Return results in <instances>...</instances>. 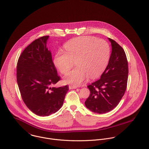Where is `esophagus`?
I'll list each match as a JSON object with an SVG mask.
<instances>
[{"label": "esophagus", "instance_id": "34e87169", "mask_svg": "<svg viewBox=\"0 0 149 149\" xmlns=\"http://www.w3.org/2000/svg\"><path fill=\"white\" fill-rule=\"evenodd\" d=\"M77 86H73V85H70L69 86V89H77Z\"/></svg>", "mask_w": 149, "mask_h": 149}]
</instances>
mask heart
<instances>
[{
  "mask_svg": "<svg viewBox=\"0 0 149 149\" xmlns=\"http://www.w3.org/2000/svg\"><path fill=\"white\" fill-rule=\"evenodd\" d=\"M67 52L58 51L54 60V65L63 74L71 69L73 61L76 68L64 78V82L79 86L88 76L95 79L105 69L110 56V47L107 41L91 36L73 39L65 44Z\"/></svg>",
  "mask_w": 149,
  "mask_h": 149,
  "instance_id": "b5f03b06",
  "label": "heart"
}]
</instances>
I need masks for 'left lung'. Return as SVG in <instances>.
Listing matches in <instances>:
<instances>
[{
  "instance_id": "1",
  "label": "left lung",
  "mask_w": 149,
  "mask_h": 149,
  "mask_svg": "<svg viewBox=\"0 0 149 149\" xmlns=\"http://www.w3.org/2000/svg\"><path fill=\"white\" fill-rule=\"evenodd\" d=\"M108 39L111 45L108 64L101 78L88 86L91 93L85 102L87 108L98 114L115 108L127 87L129 70L125 52L117 42Z\"/></svg>"
}]
</instances>
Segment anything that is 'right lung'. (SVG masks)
<instances>
[{
	"instance_id": "right-lung-1",
	"label": "right lung",
	"mask_w": 149,
	"mask_h": 149,
	"mask_svg": "<svg viewBox=\"0 0 149 149\" xmlns=\"http://www.w3.org/2000/svg\"><path fill=\"white\" fill-rule=\"evenodd\" d=\"M49 36L33 41L20 56L16 78L22 98L28 108L39 116H48L61 108L68 85L52 86L60 80L47 47Z\"/></svg>"
}]
</instances>
